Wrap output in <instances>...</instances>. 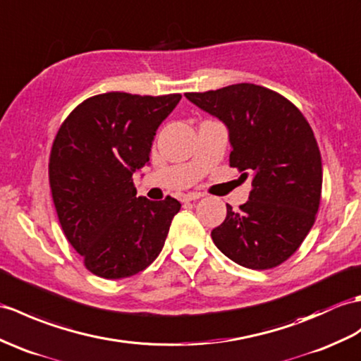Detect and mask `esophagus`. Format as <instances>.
<instances>
[{"label": "esophagus", "instance_id": "34e87169", "mask_svg": "<svg viewBox=\"0 0 361 361\" xmlns=\"http://www.w3.org/2000/svg\"><path fill=\"white\" fill-rule=\"evenodd\" d=\"M201 195L200 192H189V194H184L183 197H181V201H184V203H189V201H195V200H200Z\"/></svg>", "mask_w": 361, "mask_h": 361}]
</instances>
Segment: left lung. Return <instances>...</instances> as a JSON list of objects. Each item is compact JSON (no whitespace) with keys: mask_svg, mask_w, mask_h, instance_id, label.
<instances>
[{"mask_svg":"<svg viewBox=\"0 0 361 361\" xmlns=\"http://www.w3.org/2000/svg\"><path fill=\"white\" fill-rule=\"evenodd\" d=\"M186 98L229 129V166L252 177L249 200L212 231L221 252L264 271L295 252L315 223L322 200V155L300 109L276 92L240 82Z\"/></svg>","mask_w":361,"mask_h":361,"instance_id":"8db88e82","label":"left lung"}]
</instances>
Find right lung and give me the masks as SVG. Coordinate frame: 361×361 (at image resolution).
I'll return each mask as SVG.
<instances>
[{"label": "right lung", "mask_w": 361, "mask_h": 361, "mask_svg": "<svg viewBox=\"0 0 361 361\" xmlns=\"http://www.w3.org/2000/svg\"><path fill=\"white\" fill-rule=\"evenodd\" d=\"M181 99L107 92L63 121L49 158V183L66 238L102 279L132 276L161 252L180 201L137 197L133 172L149 161L158 126Z\"/></svg>", "instance_id": "1"}]
</instances>
